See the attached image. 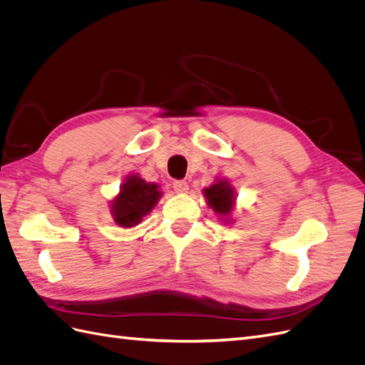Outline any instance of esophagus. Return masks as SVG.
I'll return each mask as SVG.
<instances>
[{"instance_id": "1", "label": "esophagus", "mask_w": 365, "mask_h": 365, "mask_svg": "<svg viewBox=\"0 0 365 365\" xmlns=\"http://www.w3.org/2000/svg\"><path fill=\"white\" fill-rule=\"evenodd\" d=\"M173 189L176 193H185L189 190V185H187L185 181H173Z\"/></svg>"}]
</instances>
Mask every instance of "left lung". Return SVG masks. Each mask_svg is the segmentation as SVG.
<instances>
[{"mask_svg": "<svg viewBox=\"0 0 365 365\" xmlns=\"http://www.w3.org/2000/svg\"><path fill=\"white\" fill-rule=\"evenodd\" d=\"M202 195L205 197L208 208H212L217 215L220 224L231 225L236 222V219H233V215L237 204V193L235 185L231 184L228 178L216 176L213 184H210L202 190Z\"/></svg>", "mask_w": 365, "mask_h": 365, "instance_id": "obj_1", "label": "left lung"}]
</instances>
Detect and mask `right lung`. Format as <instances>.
<instances>
[{
	"mask_svg": "<svg viewBox=\"0 0 365 365\" xmlns=\"http://www.w3.org/2000/svg\"><path fill=\"white\" fill-rule=\"evenodd\" d=\"M157 182H149L138 173H129L121 182L118 193L109 201V212L115 225L137 227L161 200L163 192Z\"/></svg>",
	"mask_w": 365,
	"mask_h": 365,
	"instance_id": "right-lung-1",
	"label": "right lung"
}]
</instances>
